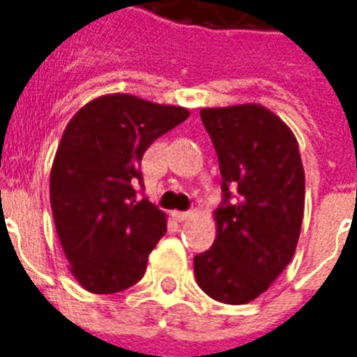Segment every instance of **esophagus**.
<instances>
[{
  "instance_id": "obj_1",
  "label": "esophagus",
  "mask_w": 357,
  "mask_h": 357,
  "mask_svg": "<svg viewBox=\"0 0 357 357\" xmlns=\"http://www.w3.org/2000/svg\"><path fill=\"white\" fill-rule=\"evenodd\" d=\"M172 217L178 220V222H183L190 217V211H172Z\"/></svg>"
}]
</instances>
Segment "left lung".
<instances>
[{
  "instance_id": "1",
  "label": "left lung",
  "mask_w": 357,
  "mask_h": 357,
  "mask_svg": "<svg viewBox=\"0 0 357 357\" xmlns=\"http://www.w3.org/2000/svg\"><path fill=\"white\" fill-rule=\"evenodd\" d=\"M222 176L217 238L195 257L198 285L222 304H248L293 259L304 217L298 142L268 109H202Z\"/></svg>"
}]
</instances>
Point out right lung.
Segmentation results:
<instances>
[{"mask_svg":"<svg viewBox=\"0 0 357 357\" xmlns=\"http://www.w3.org/2000/svg\"><path fill=\"white\" fill-rule=\"evenodd\" d=\"M187 119L183 107L111 94L86 103L64 129L50 198L70 271L86 291L120 293L144 276L167 220L148 198L139 200L140 161L153 140Z\"/></svg>","mask_w":357,"mask_h":357,"instance_id":"1","label":"right lung"}]
</instances>
